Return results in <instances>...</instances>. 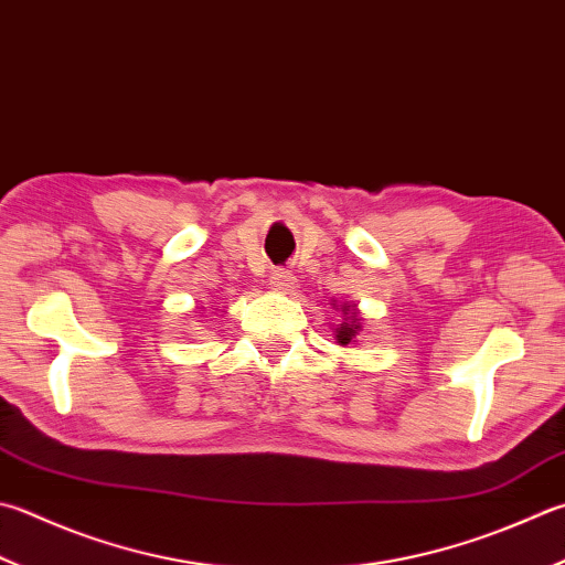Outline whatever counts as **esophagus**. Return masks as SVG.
I'll use <instances>...</instances> for the list:
<instances>
[{"instance_id": "esophagus-1", "label": "esophagus", "mask_w": 565, "mask_h": 565, "mask_svg": "<svg viewBox=\"0 0 565 565\" xmlns=\"http://www.w3.org/2000/svg\"><path fill=\"white\" fill-rule=\"evenodd\" d=\"M295 282H297V278H295L290 270L278 268V270L270 273V287H273L275 292H292L295 290Z\"/></svg>"}]
</instances>
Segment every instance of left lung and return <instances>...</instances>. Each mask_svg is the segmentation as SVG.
<instances>
[{"label": "left lung", "mask_w": 565, "mask_h": 565, "mask_svg": "<svg viewBox=\"0 0 565 565\" xmlns=\"http://www.w3.org/2000/svg\"><path fill=\"white\" fill-rule=\"evenodd\" d=\"M339 310L344 312V322L337 324L334 334H337V344L347 347L351 342H356V337L361 332V317L356 312V305H342Z\"/></svg>", "instance_id": "8db88e82"}]
</instances>
